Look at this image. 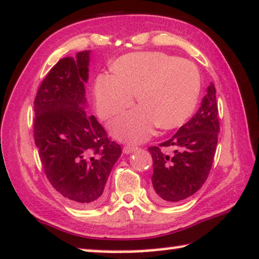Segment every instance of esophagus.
<instances>
[{
    "label": "esophagus",
    "instance_id": "1",
    "mask_svg": "<svg viewBox=\"0 0 259 259\" xmlns=\"http://www.w3.org/2000/svg\"><path fill=\"white\" fill-rule=\"evenodd\" d=\"M137 149H138L137 146H130V145H128V146H124V148H123V152H124L125 154H130V153H133V152L136 151Z\"/></svg>",
    "mask_w": 259,
    "mask_h": 259
}]
</instances>
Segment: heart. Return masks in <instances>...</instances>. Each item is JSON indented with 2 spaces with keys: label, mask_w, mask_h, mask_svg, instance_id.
<instances>
[{
  "label": "heart",
  "mask_w": 259,
  "mask_h": 259,
  "mask_svg": "<svg viewBox=\"0 0 259 259\" xmlns=\"http://www.w3.org/2000/svg\"><path fill=\"white\" fill-rule=\"evenodd\" d=\"M114 74H100L94 83L96 110L102 118L141 106L110 122L109 130L123 142L148 140L154 126L168 130L183 125L194 113L201 80L196 66L163 52H136L119 57Z\"/></svg>",
  "instance_id": "b5f03b06"
}]
</instances>
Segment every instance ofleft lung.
Listing matches in <instances>:
<instances>
[{"label": "left lung", "mask_w": 259, "mask_h": 259, "mask_svg": "<svg viewBox=\"0 0 259 259\" xmlns=\"http://www.w3.org/2000/svg\"><path fill=\"white\" fill-rule=\"evenodd\" d=\"M219 133L216 91L210 82L198 113L168 141L149 148L153 160V200L176 203L201 188L213 164Z\"/></svg>", "instance_id": "8db88e82"}]
</instances>
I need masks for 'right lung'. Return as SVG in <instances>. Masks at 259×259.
<instances>
[{"label": "right lung", "instance_id": "add662e5", "mask_svg": "<svg viewBox=\"0 0 259 259\" xmlns=\"http://www.w3.org/2000/svg\"><path fill=\"white\" fill-rule=\"evenodd\" d=\"M90 61L91 51L60 59L34 99L33 136L45 175L78 207L102 201L108 177L122 153L96 117L86 113Z\"/></svg>", "mask_w": 259, "mask_h": 259}]
</instances>
